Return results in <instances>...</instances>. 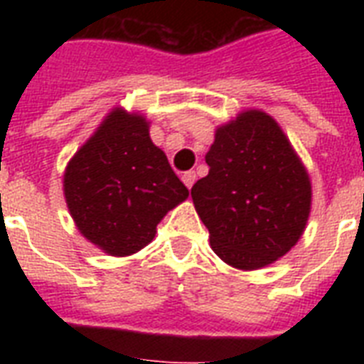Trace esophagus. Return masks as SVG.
I'll return each mask as SVG.
<instances>
[{
  "instance_id": "1",
  "label": "esophagus",
  "mask_w": 364,
  "mask_h": 364,
  "mask_svg": "<svg viewBox=\"0 0 364 364\" xmlns=\"http://www.w3.org/2000/svg\"><path fill=\"white\" fill-rule=\"evenodd\" d=\"M181 179L183 183H185V187L191 188L194 185V181H196V173H194V171H185L181 176Z\"/></svg>"
}]
</instances>
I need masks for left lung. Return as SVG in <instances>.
Listing matches in <instances>:
<instances>
[{
  "mask_svg": "<svg viewBox=\"0 0 364 364\" xmlns=\"http://www.w3.org/2000/svg\"><path fill=\"white\" fill-rule=\"evenodd\" d=\"M205 162L191 196L217 257L259 270L287 255L310 217L311 181L276 119L245 109L217 126Z\"/></svg>",
  "mask_w": 364,
  "mask_h": 364,
  "instance_id": "8db88e82",
  "label": "left lung"
}]
</instances>
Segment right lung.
Returning a JSON list of instances; mask_svg holds the SVG:
<instances>
[{
    "instance_id": "obj_1",
    "label": "right lung",
    "mask_w": 364,
    "mask_h": 364,
    "mask_svg": "<svg viewBox=\"0 0 364 364\" xmlns=\"http://www.w3.org/2000/svg\"><path fill=\"white\" fill-rule=\"evenodd\" d=\"M141 113L113 107L70 159L64 198L81 236L111 257L153 242L164 215L188 198Z\"/></svg>"
}]
</instances>
